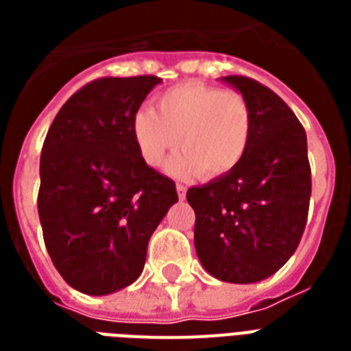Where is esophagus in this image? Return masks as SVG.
I'll list each match as a JSON object with an SVG mask.
<instances>
[{
    "label": "esophagus",
    "mask_w": 351,
    "mask_h": 351,
    "mask_svg": "<svg viewBox=\"0 0 351 351\" xmlns=\"http://www.w3.org/2000/svg\"><path fill=\"white\" fill-rule=\"evenodd\" d=\"M176 193H178V198H180V200H184V198H186V193H187L186 186H182V184H176Z\"/></svg>",
    "instance_id": "esophagus-1"
}]
</instances>
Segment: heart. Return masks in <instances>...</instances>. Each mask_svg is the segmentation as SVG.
<instances>
[{
  "mask_svg": "<svg viewBox=\"0 0 351 351\" xmlns=\"http://www.w3.org/2000/svg\"><path fill=\"white\" fill-rule=\"evenodd\" d=\"M153 109L132 114L131 131L145 164L158 167L165 154L180 145L167 162L178 178L220 176L244 158L251 136V109L237 90L202 82H184L156 96Z\"/></svg>",
  "mask_w": 351,
  "mask_h": 351,
  "instance_id": "obj_1",
  "label": "heart"
}]
</instances>
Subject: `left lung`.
Here are the masks:
<instances>
[{"instance_id":"obj_1","label":"left lung","mask_w":351,"mask_h":351,"mask_svg":"<svg viewBox=\"0 0 351 351\" xmlns=\"http://www.w3.org/2000/svg\"><path fill=\"white\" fill-rule=\"evenodd\" d=\"M251 109V136L233 171L187 191L195 250L224 282L264 280L288 262L304 233L311 169L304 127L280 96L255 80L226 76Z\"/></svg>"}]
</instances>
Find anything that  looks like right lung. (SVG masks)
Wrapping results in <instances>:
<instances>
[{
	"label": "right lung",
	"mask_w": 351,
	"mask_h": 351,
	"mask_svg": "<svg viewBox=\"0 0 351 351\" xmlns=\"http://www.w3.org/2000/svg\"><path fill=\"white\" fill-rule=\"evenodd\" d=\"M162 80L100 78L69 98L47 132L38 213L63 280L109 295L140 277L156 226L178 200L175 182L149 167L132 114Z\"/></svg>",
	"instance_id": "1"
}]
</instances>
